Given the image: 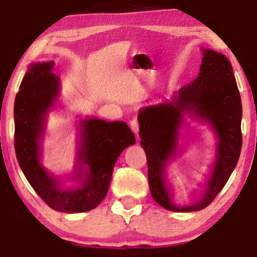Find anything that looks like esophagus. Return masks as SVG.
I'll list each match as a JSON object with an SVG mask.
<instances>
[{"mask_svg": "<svg viewBox=\"0 0 257 257\" xmlns=\"http://www.w3.org/2000/svg\"><path fill=\"white\" fill-rule=\"evenodd\" d=\"M131 129L133 132L135 133V134H137V137H138V133H139V123H138V119H132L131 120Z\"/></svg>", "mask_w": 257, "mask_h": 257, "instance_id": "1", "label": "esophagus"}]
</instances>
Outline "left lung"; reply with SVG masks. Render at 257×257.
<instances>
[{
    "label": "left lung",
    "mask_w": 257,
    "mask_h": 257,
    "mask_svg": "<svg viewBox=\"0 0 257 257\" xmlns=\"http://www.w3.org/2000/svg\"><path fill=\"white\" fill-rule=\"evenodd\" d=\"M185 113L210 122L218 146L214 168L201 198L191 206L179 207L170 198L165 167L176 153ZM138 120L153 199L167 210L180 213L206 208L228 181L241 150V100L228 59L213 49H203L198 77L182 87L173 101L141 108Z\"/></svg>",
    "instance_id": "obj_1"
}]
</instances>
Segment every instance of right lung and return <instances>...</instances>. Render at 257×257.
<instances>
[{
  "instance_id": "right-lung-1",
  "label": "right lung",
  "mask_w": 257,
  "mask_h": 257,
  "mask_svg": "<svg viewBox=\"0 0 257 257\" xmlns=\"http://www.w3.org/2000/svg\"><path fill=\"white\" fill-rule=\"evenodd\" d=\"M53 66V61L31 64L23 78L14 102V149L26 180L47 205L63 213H83L96 208L105 198L114 163L123 150L134 145L135 137L120 120H81V143L72 175L81 185L61 187L60 180L41 163L44 123L60 88Z\"/></svg>"
}]
</instances>
